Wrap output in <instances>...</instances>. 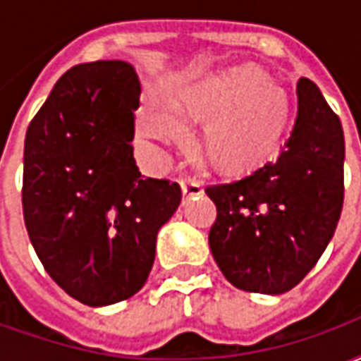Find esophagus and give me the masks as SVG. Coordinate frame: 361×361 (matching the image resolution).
I'll return each instance as SVG.
<instances>
[{
  "label": "esophagus",
  "instance_id": "obj_1",
  "mask_svg": "<svg viewBox=\"0 0 361 361\" xmlns=\"http://www.w3.org/2000/svg\"><path fill=\"white\" fill-rule=\"evenodd\" d=\"M181 193H183V199H189V197H197L203 193V188L201 183L195 180H181Z\"/></svg>",
  "mask_w": 361,
  "mask_h": 361
}]
</instances>
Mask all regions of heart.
<instances>
[{"label":"heart","instance_id":"obj_1","mask_svg":"<svg viewBox=\"0 0 361 361\" xmlns=\"http://www.w3.org/2000/svg\"><path fill=\"white\" fill-rule=\"evenodd\" d=\"M290 104L261 69L234 66L178 85L164 108L142 111L137 135L147 150L188 139L185 121H204L201 150L220 172H247L276 152Z\"/></svg>","mask_w":361,"mask_h":361}]
</instances>
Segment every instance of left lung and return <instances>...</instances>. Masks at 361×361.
Listing matches in <instances>:
<instances>
[{"instance_id":"obj_1","label":"left lung","mask_w":361,"mask_h":361,"mask_svg":"<svg viewBox=\"0 0 361 361\" xmlns=\"http://www.w3.org/2000/svg\"><path fill=\"white\" fill-rule=\"evenodd\" d=\"M298 116L272 162L207 188L209 245L235 288L279 295L300 284L333 238L344 201V133L315 82L298 81Z\"/></svg>"}]
</instances>
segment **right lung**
<instances>
[{
	"mask_svg": "<svg viewBox=\"0 0 361 361\" xmlns=\"http://www.w3.org/2000/svg\"><path fill=\"white\" fill-rule=\"evenodd\" d=\"M141 85L123 61L71 67L30 121L23 214L59 288L90 307L123 302L149 279L158 230L181 189L142 178L133 158Z\"/></svg>",
	"mask_w": 361,
	"mask_h": 361,
	"instance_id": "obj_1",
	"label": "right lung"
}]
</instances>
